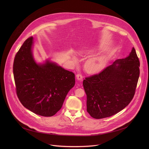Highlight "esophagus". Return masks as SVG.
I'll return each instance as SVG.
<instances>
[{"instance_id":"1","label":"esophagus","mask_w":149,"mask_h":149,"mask_svg":"<svg viewBox=\"0 0 149 149\" xmlns=\"http://www.w3.org/2000/svg\"><path fill=\"white\" fill-rule=\"evenodd\" d=\"M76 77H77V78L78 80H79V81L82 80V74H77V75H76Z\"/></svg>"}]
</instances>
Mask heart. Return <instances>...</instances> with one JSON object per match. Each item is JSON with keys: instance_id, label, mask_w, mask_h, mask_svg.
<instances>
[{"instance_id": "1", "label": "heart", "mask_w": 149, "mask_h": 149, "mask_svg": "<svg viewBox=\"0 0 149 149\" xmlns=\"http://www.w3.org/2000/svg\"><path fill=\"white\" fill-rule=\"evenodd\" d=\"M86 54L91 53L90 51L85 52ZM106 61L104 57L99 56L88 59L85 63V70L90 74H94L100 71L105 66Z\"/></svg>"}]
</instances>
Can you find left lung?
I'll return each instance as SVG.
<instances>
[{"mask_svg":"<svg viewBox=\"0 0 149 149\" xmlns=\"http://www.w3.org/2000/svg\"><path fill=\"white\" fill-rule=\"evenodd\" d=\"M139 67V59L133 48L125 58L118 59L100 73L86 78L83 86L87 111L93 118L110 117L129 104L136 92Z\"/></svg>","mask_w":149,"mask_h":149,"instance_id":"obj_1","label":"left lung"}]
</instances>
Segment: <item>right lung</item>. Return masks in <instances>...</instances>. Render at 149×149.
Here are the masks:
<instances>
[{
	"label": "right lung",
	"mask_w": 149,
	"mask_h": 149,
	"mask_svg": "<svg viewBox=\"0 0 149 149\" xmlns=\"http://www.w3.org/2000/svg\"><path fill=\"white\" fill-rule=\"evenodd\" d=\"M33 37L16 53L13 65L17 96L25 108L38 115L51 117L62 107L74 86L75 74L47 61L37 64L32 54Z\"/></svg>",
	"instance_id": "right-lung-1"
}]
</instances>
